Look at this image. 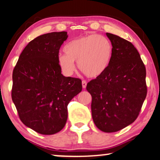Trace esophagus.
<instances>
[{"label": "esophagus", "instance_id": "obj_1", "mask_svg": "<svg viewBox=\"0 0 160 160\" xmlns=\"http://www.w3.org/2000/svg\"><path fill=\"white\" fill-rule=\"evenodd\" d=\"M82 88H86V86H87V82H86V81L82 80Z\"/></svg>", "mask_w": 160, "mask_h": 160}]
</instances>
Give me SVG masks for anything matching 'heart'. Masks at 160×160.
Wrapping results in <instances>:
<instances>
[{"label":"heart","instance_id":"obj_1","mask_svg":"<svg viewBox=\"0 0 160 160\" xmlns=\"http://www.w3.org/2000/svg\"><path fill=\"white\" fill-rule=\"evenodd\" d=\"M64 54H59L57 62L66 76L75 72L74 62L88 77L96 78L106 72L113 57V45L108 38L90 34L75 38L64 47Z\"/></svg>","mask_w":160,"mask_h":160}]
</instances>
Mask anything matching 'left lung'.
Returning <instances> with one entry per match:
<instances>
[{
  "label": "left lung",
  "instance_id": "1",
  "mask_svg": "<svg viewBox=\"0 0 160 160\" xmlns=\"http://www.w3.org/2000/svg\"><path fill=\"white\" fill-rule=\"evenodd\" d=\"M113 53L108 68L90 81L86 89L92 96V117L102 132H116L132 123L146 98V68L130 42L106 33Z\"/></svg>",
  "mask_w": 160,
  "mask_h": 160
}]
</instances>
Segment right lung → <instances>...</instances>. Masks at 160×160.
<instances>
[{
	"mask_svg": "<svg viewBox=\"0 0 160 160\" xmlns=\"http://www.w3.org/2000/svg\"><path fill=\"white\" fill-rule=\"evenodd\" d=\"M68 32L39 36L27 45L13 71L11 98L23 124L51 135L64 128L68 105L82 90L79 78L65 77L57 62Z\"/></svg>",
	"mask_w": 160,
	"mask_h": 160,
	"instance_id": "add662e5",
	"label": "right lung"
}]
</instances>
